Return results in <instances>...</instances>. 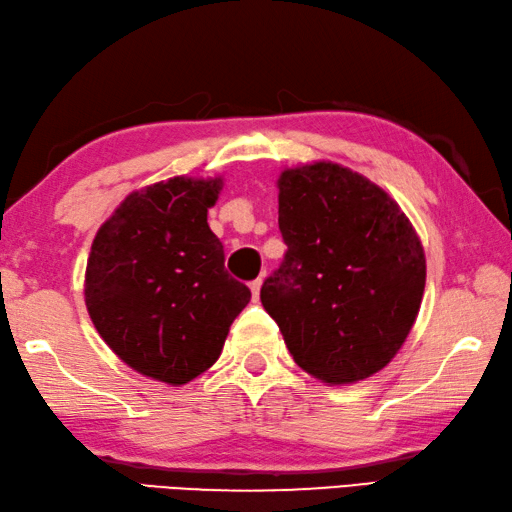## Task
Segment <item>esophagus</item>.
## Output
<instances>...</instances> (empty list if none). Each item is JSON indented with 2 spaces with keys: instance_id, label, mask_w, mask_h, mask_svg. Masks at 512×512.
I'll list each match as a JSON object with an SVG mask.
<instances>
[{
  "instance_id": "esophagus-1",
  "label": "esophagus",
  "mask_w": 512,
  "mask_h": 512,
  "mask_svg": "<svg viewBox=\"0 0 512 512\" xmlns=\"http://www.w3.org/2000/svg\"><path fill=\"white\" fill-rule=\"evenodd\" d=\"M259 288H262V277H257L255 282H250V293H253V302H259Z\"/></svg>"
}]
</instances>
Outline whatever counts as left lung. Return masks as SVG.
<instances>
[{"label":"left lung","instance_id":"obj_1","mask_svg":"<svg viewBox=\"0 0 512 512\" xmlns=\"http://www.w3.org/2000/svg\"><path fill=\"white\" fill-rule=\"evenodd\" d=\"M286 255L262 304L293 360L331 385L383 369L410 333L425 291V253L398 203L338 163L284 170Z\"/></svg>","mask_w":512,"mask_h":512}]
</instances>
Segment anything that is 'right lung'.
Listing matches in <instances>:
<instances>
[{"label":"right lung","instance_id":"obj_1","mask_svg":"<svg viewBox=\"0 0 512 512\" xmlns=\"http://www.w3.org/2000/svg\"><path fill=\"white\" fill-rule=\"evenodd\" d=\"M221 179L174 176L132 192L91 244L85 302L100 338L138 374L185 385L215 365L250 302L208 226Z\"/></svg>","mask_w":512,"mask_h":512}]
</instances>
